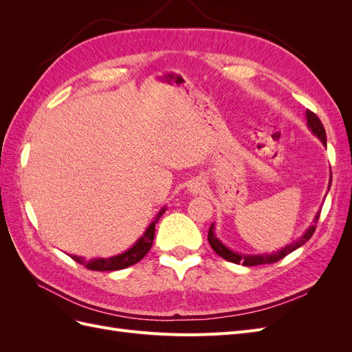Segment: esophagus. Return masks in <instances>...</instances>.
Masks as SVG:
<instances>
[{
	"label": "esophagus",
	"instance_id": "esophagus-1",
	"mask_svg": "<svg viewBox=\"0 0 352 352\" xmlns=\"http://www.w3.org/2000/svg\"><path fill=\"white\" fill-rule=\"evenodd\" d=\"M202 188H204V186H202V184H199L198 180H195V182H192V184L189 185V192L190 194H199L201 190H202Z\"/></svg>",
	"mask_w": 352,
	"mask_h": 352
}]
</instances>
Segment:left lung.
I'll list each match as a JSON object with an SVG mask.
<instances>
[{"mask_svg": "<svg viewBox=\"0 0 352 352\" xmlns=\"http://www.w3.org/2000/svg\"><path fill=\"white\" fill-rule=\"evenodd\" d=\"M305 117H307V126H308V129H310L311 133H313L314 136H317L318 140L322 141V144L326 146V145H327V144H326V131H324V127H323L320 119H318V117H317L313 111H310V110L305 111ZM330 184H332V179L329 180V188H330ZM320 211H322V210H318V211L316 212L314 220H313V225L302 233V236H300L296 241H294L292 243L286 245L285 248H282V250H279V251H274V252H272V254L264 252V254H252V255H251V254H239V252L232 251L230 248H228L226 245L223 243V242L216 236V233H214V223H212V225L210 226V230H208V242H210V245H211V248L214 250V251L220 255V257H223V258L230 261V263L242 264V265L272 264V263H276V261L282 260L283 257H286L287 254H291V252L295 251L296 248L302 247V245L313 236V233H314V230H316V223L318 221V217H320Z\"/></svg>", "mask_w": 352, "mask_h": 352, "instance_id": "8db88e82", "label": "left lung"}]
</instances>
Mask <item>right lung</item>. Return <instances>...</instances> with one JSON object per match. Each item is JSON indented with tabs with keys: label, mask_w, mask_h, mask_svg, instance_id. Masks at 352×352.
Returning a JSON list of instances; mask_svg holds the SVG:
<instances>
[{
	"label": "right lung",
	"mask_w": 352,
	"mask_h": 352,
	"mask_svg": "<svg viewBox=\"0 0 352 352\" xmlns=\"http://www.w3.org/2000/svg\"><path fill=\"white\" fill-rule=\"evenodd\" d=\"M166 207H163L157 212L155 219L150 223V226L146 228L144 232V235L138 239L129 250H126L122 254L113 255V257L109 258H92V260H85L83 257H78V255H72V258L74 261H78L79 264L85 265V267L89 270H97V272H113V270H122L129 267V265H133L135 263L141 261L146 252L150 251L153 241H154V232H155V223L160 220L164 214Z\"/></svg>",
	"instance_id": "add662e5"
}]
</instances>
